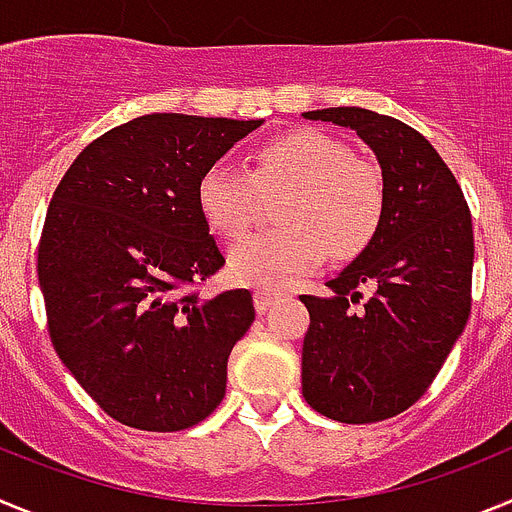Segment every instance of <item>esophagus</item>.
I'll return each instance as SVG.
<instances>
[{
	"mask_svg": "<svg viewBox=\"0 0 512 512\" xmlns=\"http://www.w3.org/2000/svg\"><path fill=\"white\" fill-rule=\"evenodd\" d=\"M277 297H279V289L261 287V289H256V295H253V305H256V310H259L261 315H264V312L269 310V307L274 305V302H277Z\"/></svg>",
	"mask_w": 512,
	"mask_h": 512,
	"instance_id": "obj_1",
	"label": "esophagus"
}]
</instances>
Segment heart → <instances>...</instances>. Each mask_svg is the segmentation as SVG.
<instances>
[{
  "label": "heart",
  "instance_id": "heart-1",
  "mask_svg": "<svg viewBox=\"0 0 512 512\" xmlns=\"http://www.w3.org/2000/svg\"><path fill=\"white\" fill-rule=\"evenodd\" d=\"M259 191L284 192L277 205L282 228L253 235L230 251V277L251 287L307 274L325 256L354 259L382 225V171L325 130L297 128L264 140L251 153L248 171L207 166L197 182V207L212 233L238 241L253 225Z\"/></svg>",
  "mask_w": 512,
  "mask_h": 512
}]
</instances>
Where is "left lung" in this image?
<instances>
[{
	"label": "left lung",
	"mask_w": 512,
	"mask_h": 512,
	"mask_svg": "<svg viewBox=\"0 0 512 512\" xmlns=\"http://www.w3.org/2000/svg\"><path fill=\"white\" fill-rule=\"evenodd\" d=\"M351 128L384 179L374 241L325 287L302 295V395L338 423H377L425 395L472 307L474 233L467 200L436 148L405 122L361 107L305 112ZM361 288L370 289L363 300Z\"/></svg>",
	"instance_id": "left-lung-1"
}]
</instances>
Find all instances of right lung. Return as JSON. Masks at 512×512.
<instances>
[{
  "label": "right lung",
  "mask_w": 512,
  "mask_h": 512,
  "mask_svg": "<svg viewBox=\"0 0 512 512\" xmlns=\"http://www.w3.org/2000/svg\"><path fill=\"white\" fill-rule=\"evenodd\" d=\"M261 122L135 117L92 140L53 192L38 248L48 333L117 423L184 431L225 397L228 356L256 310L248 289L189 292L225 264L197 182Z\"/></svg>",
  "instance_id": "1"
}]
</instances>
